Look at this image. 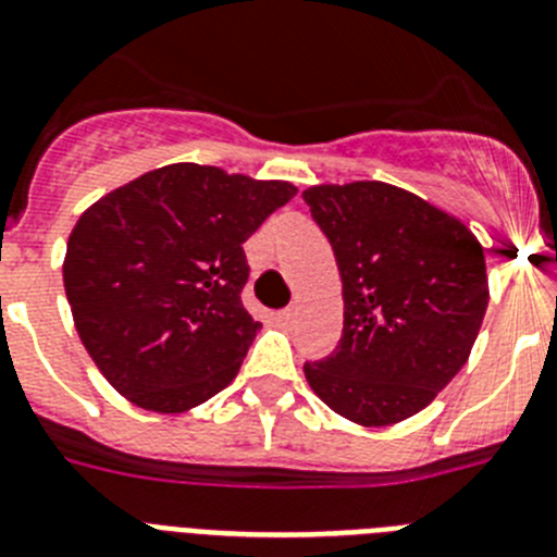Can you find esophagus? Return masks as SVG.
<instances>
[{
    "label": "esophagus",
    "mask_w": 557,
    "mask_h": 557,
    "mask_svg": "<svg viewBox=\"0 0 557 557\" xmlns=\"http://www.w3.org/2000/svg\"><path fill=\"white\" fill-rule=\"evenodd\" d=\"M295 314H298V309H295V307L282 309V312H278V321H282V323H293Z\"/></svg>",
    "instance_id": "1"
}]
</instances>
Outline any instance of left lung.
<instances>
[{"instance_id": "left-lung-1", "label": "left lung", "mask_w": 557, "mask_h": 557, "mask_svg": "<svg viewBox=\"0 0 557 557\" xmlns=\"http://www.w3.org/2000/svg\"><path fill=\"white\" fill-rule=\"evenodd\" d=\"M334 248L343 337L307 362L323 405L359 426H391L424 410L457 376L488 309L482 245L466 223L382 181L304 191Z\"/></svg>"}]
</instances>
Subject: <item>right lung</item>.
<instances>
[{
  "instance_id": "add662e5",
  "label": "right lung",
  "mask_w": 557,
  "mask_h": 557,
  "mask_svg": "<svg viewBox=\"0 0 557 557\" xmlns=\"http://www.w3.org/2000/svg\"><path fill=\"white\" fill-rule=\"evenodd\" d=\"M289 181L166 164L102 195L63 256L72 321L108 385L178 416L239 373L262 323L243 307V243L295 198Z\"/></svg>"
}]
</instances>
